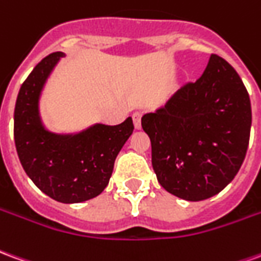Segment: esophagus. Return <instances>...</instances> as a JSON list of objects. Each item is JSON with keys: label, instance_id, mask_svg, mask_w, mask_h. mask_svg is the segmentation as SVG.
I'll return each mask as SVG.
<instances>
[{"label": "esophagus", "instance_id": "34e87169", "mask_svg": "<svg viewBox=\"0 0 261 261\" xmlns=\"http://www.w3.org/2000/svg\"><path fill=\"white\" fill-rule=\"evenodd\" d=\"M141 117H142V113L141 112H134L133 113V120H134V125H136V128H141Z\"/></svg>", "mask_w": 261, "mask_h": 261}]
</instances>
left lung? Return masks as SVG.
I'll use <instances>...</instances> for the list:
<instances>
[{
    "label": "left lung",
    "mask_w": 261,
    "mask_h": 261,
    "mask_svg": "<svg viewBox=\"0 0 261 261\" xmlns=\"http://www.w3.org/2000/svg\"><path fill=\"white\" fill-rule=\"evenodd\" d=\"M152 168L166 192L201 201L229 185L246 156L252 108L233 67L211 54L202 75L164 109L145 114Z\"/></svg>",
    "instance_id": "obj_1"
}]
</instances>
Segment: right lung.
<instances>
[{
  "mask_svg": "<svg viewBox=\"0 0 261 261\" xmlns=\"http://www.w3.org/2000/svg\"><path fill=\"white\" fill-rule=\"evenodd\" d=\"M64 54L51 53L33 68L16 97L14 138L26 175L44 194L65 204L99 196L109 185L114 161L134 131L133 119L117 125L96 124L76 136L44 130L39 95L48 74Z\"/></svg>",
  "mask_w": 261,
  "mask_h": 261,
  "instance_id": "1",
  "label": "right lung"
}]
</instances>
